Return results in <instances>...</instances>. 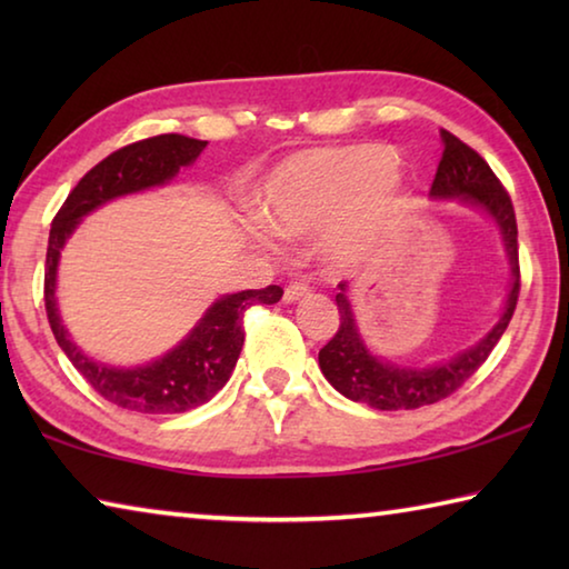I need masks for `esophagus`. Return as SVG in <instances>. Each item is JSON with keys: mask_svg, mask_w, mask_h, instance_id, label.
Masks as SVG:
<instances>
[{"mask_svg": "<svg viewBox=\"0 0 569 569\" xmlns=\"http://www.w3.org/2000/svg\"><path fill=\"white\" fill-rule=\"evenodd\" d=\"M303 296H308V286H306V283H291V286L286 288L283 301H286V303H296V301H301Z\"/></svg>", "mask_w": 569, "mask_h": 569, "instance_id": "1", "label": "esophagus"}]
</instances>
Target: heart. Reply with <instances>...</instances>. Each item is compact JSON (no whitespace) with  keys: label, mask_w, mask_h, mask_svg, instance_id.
Masks as SVG:
<instances>
[{"label":"heart","mask_w":569,"mask_h":569,"mask_svg":"<svg viewBox=\"0 0 569 569\" xmlns=\"http://www.w3.org/2000/svg\"><path fill=\"white\" fill-rule=\"evenodd\" d=\"M391 168L393 156L381 146L298 152L258 188V213L288 238L323 228V261L353 268L373 256L407 200V186Z\"/></svg>","instance_id":"heart-1"}]
</instances>
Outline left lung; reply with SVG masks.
Here are the masks:
<instances>
[{
    "label": "left lung",
    "instance_id": "1",
    "mask_svg": "<svg viewBox=\"0 0 569 569\" xmlns=\"http://www.w3.org/2000/svg\"><path fill=\"white\" fill-rule=\"evenodd\" d=\"M441 142H445V152H441L429 198L459 200V203L477 208L492 220L499 236H502L507 263L509 271H512V283H509L502 313H499L497 323L479 341L437 363L403 366L381 359V356H377L366 346L359 321H356L353 303L349 298V283L341 281V293H336L341 323L333 339L319 351V366L326 381L336 391L343 393L346 399L369 403V407L381 411L419 409L455 393L487 361V356L492 353L497 341L507 331L509 319H512L517 306L519 253L512 200H509L502 182L497 180L492 168L487 166L479 152L465 146V142L447 130H441Z\"/></svg>",
    "mask_w": 569,
    "mask_h": 569
}]
</instances>
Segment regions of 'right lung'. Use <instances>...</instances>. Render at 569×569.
I'll use <instances>...</instances> for the list:
<instances>
[{
    "instance_id": "1",
    "label": "right lung",
    "mask_w": 569,
    "mask_h": 569,
    "mask_svg": "<svg viewBox=\"0 0 569 569\" xmlns=\"http://www.w3.org/2000/svg\"><path fill=\"white\" fill-rule=\"evenodd\" d=\"M206 146V140L186 134H158L120 148L77 182L52 220L44 266V308L54 339L100 397L138 413H182L213 399L226 387L243 349V313L256 303H278L283 288L268 286L261 291L220 296L208 306L186 339L160 359L140 366H110L84 353L64 329L54 296L57 268L64 243L84 216L122 196L168 186L180 168L198 160Z\"/></svg>"
}]
</instances>
